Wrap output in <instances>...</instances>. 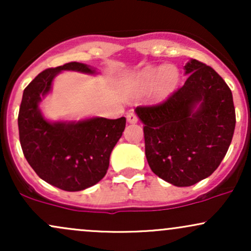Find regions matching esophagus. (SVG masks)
Segmentation results:
<instances>
[{"label":"esophagus","mask_w":251,"mask_h":251,"mask_svg":"<svg viewBox=\"0 0 251 251\" xmlns=\"http://www.w3.org/2000/svg\"><path fill=\"white\" fill-rule=\"evenodd\" d=\"M126 118H127V122L129 124H135V123L138 122V117L135 116L133 112H128L127 116H126Z\"/></svg>","instance_id":"obj_1"}]
</instances>
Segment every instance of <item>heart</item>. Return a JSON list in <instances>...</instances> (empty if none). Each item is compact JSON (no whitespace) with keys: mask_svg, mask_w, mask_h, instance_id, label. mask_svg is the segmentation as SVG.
I'll list each match as a JSON object with an SVG mask.
<instances>
[{"mask_svg":"<svg viewBox=\"0 0 251 251\" xmlns=\"http://www.w3.org/2000/svg\"><path fill=\"white\" fill-rule=\"evenodd\" d=\"M177 68L174 66H158L143 70L132 81L133 89L138 93H146L154 87L155 98H166L174 91L178 82Z\"/></svg>","mask_w":251,"mask_h":251,"instance_id":"b5f03b06","label":"heart"}]
</instances>
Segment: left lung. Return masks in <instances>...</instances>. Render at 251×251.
<instances>
[{"label": "left lung", "instance_id": "8db88e82", "mask_svg": "<svg viewBox=\"0 0 251 251\" xmlns=\"http://www.w3.org/2000/svg\"><path fill=\"white\" fill-rule=\"evenodd\" d=\"M185 83L165 101L139 106L145 154L153 174L175 186H191L214 174L235 131L232 93L210 66L191 59Z\"/></svg>", "mask_w": 251, "mask_h": 251}]
</instances>
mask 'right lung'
<instances>
[{"label":"right lung","mask_w":251,"mask_h":251,"mask_svg":"<svg viewBox=\"0 0 251 251\" xmlns=\"http://www.w3.org/2000/svg\"><path fill=\"white\" fill-rule=\"evenodd\" d=\"M63 71L98 74L96 68L81 62L41 72L24 91L17 119L20 143L25 159L41 179L65 191H81L105 177L109 155L123 135L126 118L46 119L40 103Z\"/></svg>","instance_id":"1"}]
</instances>
